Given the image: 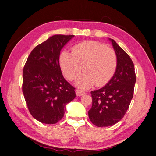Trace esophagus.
I'll list each match as a JSON object with an SVG mask.
<instances>
[{
	"mask_svg": "<svg viewBox=\"0 0 156 156\" xmlns=\"http://www.w3.org/2000/svg\"><path fill=\"white\" fill-rule=\"evenodd\" d=\"M75 93H76V95L78 96H81L84 94V92L83 90H79V89H77L76 90H75Z\"/></svg>",
	"mask_w": 156,
	"mask_h": 156,
	"instance_id": "1",
	"label": "esophagus"
}]
</instances>
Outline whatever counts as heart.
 Instances as JSON below:
<instances>
[{
    "label": "heart",
    "instance_id": "1",
    "mask_svg": "<svg viewBox=\"0 0 156 156\" xmlns=\"http://www.w3.org/2000/svg\"><path fill=\"white\" fill-rule=\"evenodd\" d=\"M60 62L64 74L70 81L77 79L83 69L84 73L77 84L87 88L94 84L102 86L109 81L116 70L118 58L115 51L105 44L85 41L75 45L72 53L64 51Z\"/></svg>",
    "mask_w": 156,
    "mask_h": 156
}]
</instances>
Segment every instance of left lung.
Instances as JSON below:
<instances>
[{"label":"left lung","mask_w":156,"mask_h":156,"mask_svg":"<svg viewBox=\"0 0 156 156\" xmlns=\"http://www.w3.org/2000/svg\"><path fill=\"white\" fill-rule=\"evenodd\" d=\"M118 58L116 72L103 88L92 91V105L88 111L91 122L98 127L112 126L122 120L133 96L135 67L129 55L110 39Z\"/></svg>","instance_id":"left-lung-1"}]
</instances>
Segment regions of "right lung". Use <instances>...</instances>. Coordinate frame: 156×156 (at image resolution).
Returning <instances> with one entry per match:
<instances>
[{"mask_svg": "<svg viewBox=\"0 0 156 156\" xmlns=\"http://www.w3.org/2000/svg\"><path fill=\"white\" fill-rule=\"evenodd\" d=\"M74 35L56 34L37 45L23 71L22 90L31 115L41 123L54 124L62 119L66 105L76 96L59 63L60 51Z\"/></svg>", "mask_w": 156, "mask_h": 156, "instance_id": "obj_1", "label": "right lung"}]
</instances>
